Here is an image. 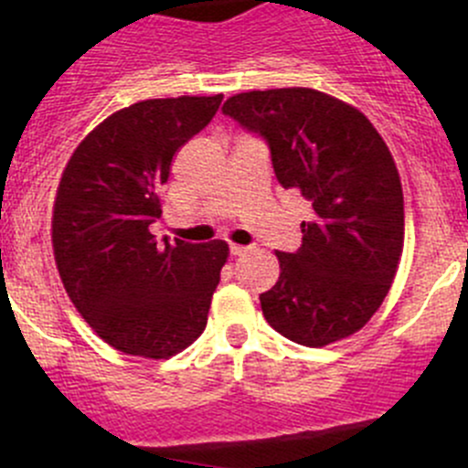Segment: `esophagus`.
Listing matches in <instances>:
<instances>
[{
    "instance_id": "esophagus-1",
    "label": "esophagus",
    "mask_w": 468,
    "mask_h": 468,
    "mask_svg": "<svg viewBox=\"0 0 468 468\" xmlns=\"http://www.w3.org/2000/svg\"><path fill=\"white\" fill-rule=\"evenodd\" d=\"M248 245H239V243H232L229 245V254H232V257H243L245 252H248Z\"/></svg>"
}]
</instances>
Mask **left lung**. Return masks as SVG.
Listing matches in <instances>:
<instances>
[{
	"instance_id": "8db88e82",
	"label": "left lung",
	"mask_w": 468,
	"mask_h": 468,
	"mask_svg": "<svg viewBox=\"0 0 468 468\" xmlns=\"http://www.w3.org/2000/svg\"><path fill=\"white\" fill-rule=\"evenodd\" d=\"M223 114L268 144L274 177L313 207L297 252H277L279 282L259 295L283 338L324 346L367 324L397 274L403 191L363 112L308 88L245 91Z\"/></svg>"
}]
</instances>
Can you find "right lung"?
Masks as SVG:
<instances>
[{"mask_svg": "<svg viewBox=\"0 0 468 468\" xmlns=\"http://www.w3.org/2000/svg\"><path fill=\"white\" fill-rule=\"evenodd\" d=\"M223 94L151 99L80 142L54 205L56 266L88 324L114 349L168 358L207 326L228 243H157L171 162L218 112Z\"/></svg>", "mask_w": 468, "mask_h": 468, "instance_id": "obj_1", "label": "right lung"}]
</instances>
